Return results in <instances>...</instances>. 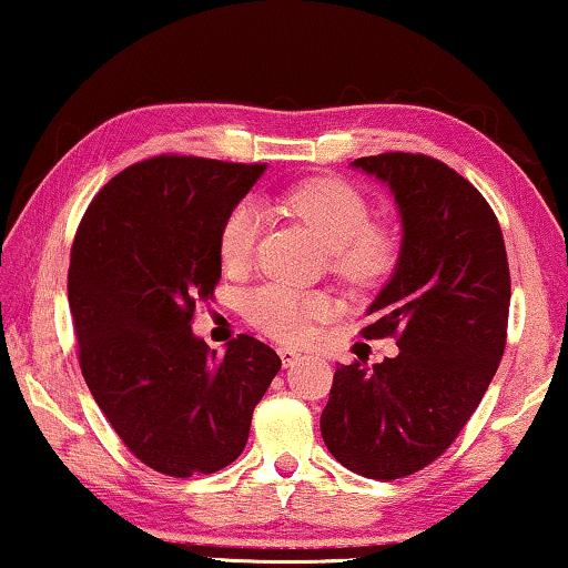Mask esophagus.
<instances>
[{
  "mask_svg": "<svg viewBox=\"0 0 568 568\" xmlns=\"http://www.w3.org/2000/svg\"><path fill=\"white\" fill-rule=\"evenodd\" d=\"M277 354H281V362H283V366H291V364H295L301 358V354L298 351H293V348H277Z\"/></svg>",
  "mask_w": 568,
  "mask_h": 568,
  "instance_id": "1",
  "label": "esophagus"
}]
</instances>
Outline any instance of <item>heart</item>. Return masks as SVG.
Returning a JSON list of instances; mask_svg holds the SVG:
<instances>
[{
    "mask_svg": "<svg viewBox=\"0 0 568 568\" xmlns=\"http://www.w3.org/2000/svg\"><path fill=\"white\" fill-rule=\"evenodd\" d=\"M285 204L333 252V267L346 281L358 285L374 283L392 267V240L372 227L368 202L354 186L336 179H321L291 189L285 194ZM260 224L263 214L252 202H242L230 212L220 230V257L224 265L242 267L247 263L257 245ZM245 313L267 336L303 341L311 336L313 321L328 316L331 301L321 293L270 283L247 295Z\"/></svg>",
    "mask_w": 568,
    "mask_h": 568,
    "instance_id": "obj_1",
    "label": "heart"
}]
</instances>
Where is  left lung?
Masks as SVG:
<instances>
[{
  "instance_id": "1",
  "label": "left lung",
  "mask_w": 568,
  "mask_h": 568,
  "mask_svg": "<svg viewBox=\"0 0 568 568\" xmlns=\"http://www.w3.org/2000/svg\"><path fill=\"white\" fill-rule=\"evenodd\" d=\"M351 166L389 189L399 212L397 265L362 331L394 336L399 354L336 368L321 435L348 470L397 480L455 443L498 372L510 305L506 242L483 194L443 161L394 151Z\"/></svg>"
}]
</instances>
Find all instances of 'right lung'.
Masks as SVG:
<instances>
[{
  "label": "right lung",
  "mask_w": 568,
  "mask_h": 568,
  "mask_svg": "<svg viewBox=\"0 0 568 568\" xmlns=\"http://www.w3.org/2000/svg\"><path fill=\"white\" fill-rule=\"evenodd\" d=\"M265 164L156 156L113 176L73 242L68 301L90 394L123 445L171 478L217 473L247 445L281 356L192 333L222 275L220 230Z\"/></svg>",
  "instance_id": "1"
}]
</instances>
